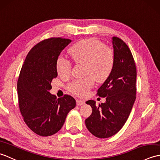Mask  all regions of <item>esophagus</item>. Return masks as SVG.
Wrapping results in <instances>:
<instances>
[{
  "label": "esophagus",
  "instance_id": "1",
  "mask_svg": "<svg viewBox=\"0 0 160 160\" xmlns=\"http://www.w3.org/2000/svg\"><path fill=\"white\" fill-rule=\"evenodd\" d=\"M84 103H85V101L83 100L78 99V100H76V104H77V105H78V106H79V105H82V104H84Z\"/></svg>",
  "mask_w": 160,
  "mask_h": 160
}]
</instances>
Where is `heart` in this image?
<instances>
[{
    "mask_svg": "<svg viewBox=\"0 0 160 160\" xmlns=\"http://www.w3.org/2000/svg\"><path fill=\"white\" fill-rule=\"evenodd\" d=\"M75 62H84L85 76L77 78L69 85L73 93L80 96L87 93L95 80L102 82L109 76L115 64V54L109 47L95 39H85L76 42L69 50ZM57 72L61 76H67L71 72V61L60 56L56 61Z\"/></svg>",
    "mask_w": 160,
    "mask_h": 160,
    "instance_id": "b5f03b06",
    "label": "heart"
}]
</instances>
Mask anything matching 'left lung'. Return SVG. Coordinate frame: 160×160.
<instances>
[{
    "label": "left lung",
    "instance_id": "left-lung-1",
    "mask_svg": "<svg viewBox=\"0 0 160 160\" xmlns=\"http://www.w3.org/2000/svg\"><path fill=\"white\" fill-rule=\"evenodd\" d=\"M115 64L113 71L98 90V96L106 97L104 103L86 102L92 113L85 120L91 133L99 138L116 134L124 125L136 98V66L131 53L123 40L112 38Z\"/></svg>",
    "mask_w": 160,
    "mask_h": 160
}]
</instances>
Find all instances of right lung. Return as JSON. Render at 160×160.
<instances>
[{
	"label": "right lung",
	"instance_id": "right-lung-1",
	"mask_svg": "<svg viewBox=\"0 0 160 160\" xmlns=\"http://www.w3.org/2000/svg\"><path fill=\"white\" fill-rule=\"evenodd\" d=\"M71 42L51 38L29 51L17 82L20 113L28 127L40 136H50L60 130L68 113L76 102L69 95L57 98L49 93L53 78L58 76L56 61Z\"/></svg>",
	"mask_w": 160,
	"mask_h": 160
}]
</instances>
